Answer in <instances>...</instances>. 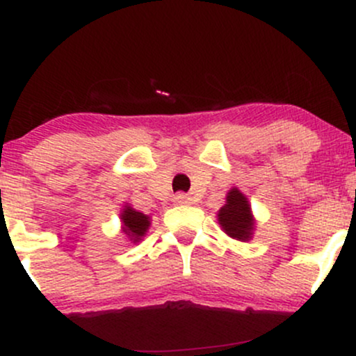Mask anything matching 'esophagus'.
<instances>
[{"label": "esophagus", "mask_w": 356, "mask_h": 356, "mask_svg": "<svg viewBox=\"0 0 356 356\" xmlns=\"http://www.w3.org/2000/svg\"><path fill=\"white\" fill-rule=\"evenodd\" d=\"M174 202L179 204V206H184V204H191V197L187 194H177L174 197Z\"/></svg>", "instance_id": "34e87169"}]
</instances>
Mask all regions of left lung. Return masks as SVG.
I'll return each mask as SVG.
<instances>
[{"label": "left lung", "mask_w": 356, "mask_h": 356, "mask_svg": "<svg viewBox=\"0 0 356 356\" xmlns=\"http://www.w3.org/2000/svg\"><path fill=\"white\" fill-rule=\"evenodd\" d=\"M218 222L229 238L241 243H248L254 236L256 219L251 204L238 187H232L226 194V204L218 211Z\"/></svg>", "instance_id": "8db88e82"}]
</instances>
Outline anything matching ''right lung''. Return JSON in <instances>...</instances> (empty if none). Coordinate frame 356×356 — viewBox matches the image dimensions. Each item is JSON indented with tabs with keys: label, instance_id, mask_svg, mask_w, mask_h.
Returning <instances> with one entry per match:
<instances>
[{
	"label": "right lung",
	"instance_id": "obj_1",
	"mask_svg": "<svg viewBox=\"0 0 356 356\" xmlns=\"http://www.w3.org/2000/svg\"><path fill=\"white\" fill-rule=\"evenodd\" d=\"M150 216L144 214V212L134 209L130 204H125L124 209L120 211V222H122V234L125 236L129 243H140L144 239L150 227Z\"/></svg>",
	"mask_w": 356,
	"mask_h": 356
}]
</instances>
